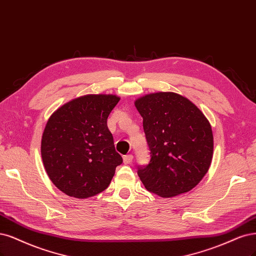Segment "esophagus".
<instances>
[{
  "instance_id": "1",
  "label": "esophagus",
  "mask_w": 256,
  "mask_h": 256,
  "mask_svg": "<svg viewBox=\"0 0 256 256\" xmlns=\"http://www.w3.org/2000/svg\"><path fill=\"white\" fill-rule=\"evenodd\" d=\"M132 160H134V156L132 154H127L124 156V163L125 164H130L132 162Z\"/></svg>"
}]
</instances>
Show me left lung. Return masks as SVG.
Wrapping results in <instances>:
<instances>
[{
    "mask_svg": "<svg viewBox=\"0 0 256 256\" xmlns=\"http://www.w3.org/2000/svg\"><path fill=\"white\" fill-rule=\"evenodd\" d=\"M143 118L150 162L138 174L147 190L163 198L192 190L206 174L214 138L197 106L174 92L146 94L134 102Z\"/></svg>",
    "mask_w": 256,
    "mask_h": 256,
    "instance_id": "8db88e82",
    "label": "left lung"
}]
</instances>
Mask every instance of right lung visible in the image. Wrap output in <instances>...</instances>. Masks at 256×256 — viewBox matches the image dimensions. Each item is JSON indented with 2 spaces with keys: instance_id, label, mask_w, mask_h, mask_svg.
Returning <instances> with one entry per match:
<instances>
[{
  "instance_id": "add662e5",
  "label": "right lung",
  "mask_w": 256,
  "mask_h": 256,
  "mask_svg": "<svg viewBox=\"0 0 256 256\" xmlns=\"http://www.w3.org/2000/svg\"><path fill=\"white\" fill-rule=\"evenodd\" d=\"M114 94H88L59 107L41 138V156L50 181L66 195L93 197L109 186L122 158L107 126L120 102Z\"/></svg>"
}]
</instances>
